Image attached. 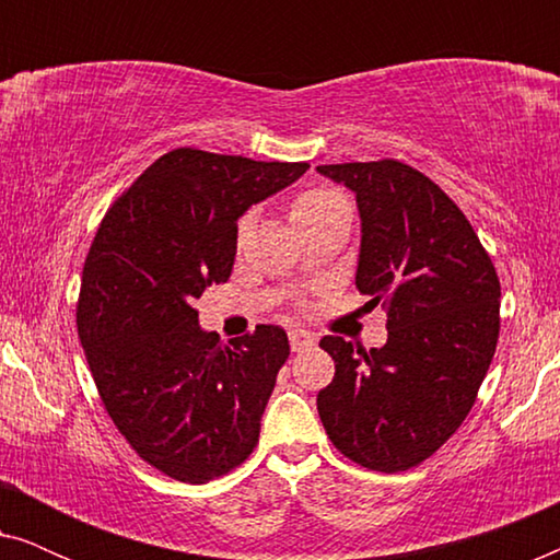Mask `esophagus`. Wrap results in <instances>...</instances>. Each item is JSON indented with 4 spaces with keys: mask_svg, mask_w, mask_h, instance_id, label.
<instances>
[{
    "mask_svg": "<svg viewBox=\"0 0 560 560\" xmlns=\"http://www.w3.org/2000/svg\"><path fill=\"white\" fill-rule=\"evenodd\" d=\"M288 336H290V347H293V351H305L316 343V336L305 331V328H293Z\"/></svg>",
    "mask_w": 560,
    "mask_h": 560,
    "instance_id": "1",
    "label": "esophagus"
}]
</instances>
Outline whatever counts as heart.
Returning <instances> with one entry per match:
<instances>
[{
  "label": "heart",
  "instance_id": "b5f03b06",
  "mask_svg": "<svg viewBox=\"0 0 560 560\" xmlns=\"http://www.w3.org/2000/svg\"><path fill=\"white\" fill-rule=\"evenodd\" d=\"M347 198H343L339 190H331V188H316V190H305V194H301L295 198L293 203V221L298 224V221L303 219H311L316 217V213H324L326 209H331V206L336 203H343ZM247 221H242V229Z\"/></svg>",
  "mask_w": 560,
  "mask_h": 560
}]
</instances>
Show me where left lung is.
<instances>
[{
	"label": "left lung",
	"mask_w": 560,
	"mask_h": 560,
	"mask_svg": "<svg viewBox=\"0 0 560 560\" xmlns=\"http://www.w3.org/2000/svg\"><path fill=\"white\" fill-rule=\"evenodd\" d=\"M357 196V288L387 308V343L357 349L324 336L336 362L318 393L328 439L372 471L435 454L469 416L500 336V280L462 209L416 167L318 165Z\"/></svg>",
	"instance_id": "1"
}]
</instances>
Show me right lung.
Wrapping results in <instances>:
<instances>
[{
  "label": "right lung",
  "instance_id": "obj_1",
  "mask_svg": "<svg viewBox=\"0 0 560 560\" xmlns=\"http://www.w3.org/2000/svg\"><path fill=\"white\" fill-rule=\"evenodd\" d=\"M308 167L178 148L98 226L83 265L79 336L114 425L167 477L203 485L257 446L288 334L262 324L224 343L198 326L194 303L232 275L244 211Z\"/></svg>",
  "mask_w": 560,
  "mask_h": 560
}]
</instances>
